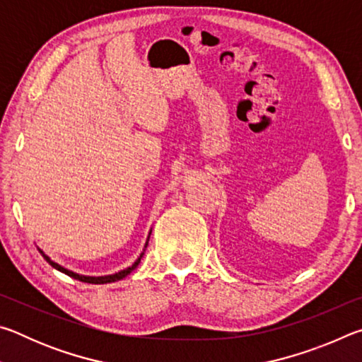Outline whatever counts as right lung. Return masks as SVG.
Listing matches in <instances>:
<instances>
[{
	"label": "right lung",
	"instance_id": "1",
	"mask_svg": "<svg viewBox=\"0 0 362 362\" xmlns=\"http://www.w3.org/2000/svg\"><path fill=\"white\" fill-rule=\"evenodd\" d=\"M151 233V231H150ZM150 238V236H148ZM148 244V243H146ZM146 244H145V247H146ZM40 250V254L45 257V260L49 263V265H51L52 268H56V269H59V272H62V273H65V274H69L70 278H73V279H78V281H83V283H89V284H107V283H115V281H119V279H122V278H126L127 274H129L132 269H136L137 268V265L140 263V259H142V255H144V252L140 254V257L139 259L132 263V265L129 267V268H126V269H121V272H118V273H115V274H108V276H83V274H78V273H73V272H70V269H66V268H64V267H60L59 263H56V262H52L51 259H49V257L42 252L41 249H38Z\"/></svg>",
	"mask_w": 362,
	"mask_h": 362
}]
</instances>
